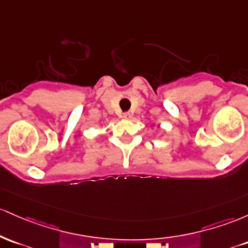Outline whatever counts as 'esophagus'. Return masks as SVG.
<instances>
[{
  "mask_svg": "<svg viewBox=\"0 0 248 248\" xmlns=\"http://www.w3.org/2000/svg\"><path fill=\"white\" fill-rule=\"evenodd\" d=\"M122 117H123L124 119H129L130 117H131V113H129V112H125V113H123V115H122Z\"/></svg>",
  "mask_w": 248,
  "mask_h": 248,
  "instance_id": "34e87169",
  "label": "esophagus"
}]
</instances>
